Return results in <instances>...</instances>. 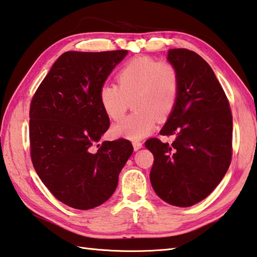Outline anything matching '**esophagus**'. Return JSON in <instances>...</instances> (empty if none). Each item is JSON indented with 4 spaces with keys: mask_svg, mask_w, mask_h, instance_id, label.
<instances>
[{
    "mask_svg": "<svg viewBox=\"0 0 257 257\" xmlns=\"http://www.w3.org/2000/svg\"><path fill=\"white\" fill-rule=\"evenodd\" d=\"M133 145H134V149L135 151H138V149H141L142 147H143V143L142 142H134L133 143Z\"/></svg>",
    "mask_w": 257,
    "mask_h": 257,
    "instance_id": "34e87169",
    "label": "esophagus"
}]
</instances>
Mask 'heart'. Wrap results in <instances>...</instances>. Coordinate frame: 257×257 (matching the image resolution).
Masks as SVG:
<instances>
[{
  "label": "heart",
  "mask_w": 257,
  "mask_h": 257,
  "mask_svg": "<svg viewBox=\"0 0 257 257\" xmlns=\"http://www.w3.org/2000/svg\"><path fill=\"white\" fill-rule=\"evenodd\" d=\"M116 85L100 87L99 101L104 113L119 120L134 102L136 112L116 122L114 137L139 141L154 132L158 123L173 112L180 95V74L173 63L149 56L129 59L115 75Z\"/></svg>",
  "instance_id": "heart-1"
}]
</instances>
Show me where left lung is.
Returning a JSON list of instances; mask_svg holds the SVG:
<instances>
[{"mask_svg":"<svg viewBox=\"0 0 257 257\" xmlns=\"http://www.w3.org/2000/svg\"><path fill=\"white\" fill-rule=\"evenodd\" d=\"M169 62L180 74V95L161 130L172 144L151 138V183L165 202L191 207L220 183L232 155V115L226 93L211 67L192 50L170 49Z\"/></svg>","mask_w":257,"mask_h":257,"instance_id":"left-lung-1","label":"left lung"}]
</instances>
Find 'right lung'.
<instances>
[{
	"label": "right lung",
	"instance_id": "right-lung-1",
	"mask_svg": "<svg viewBox=\"0 0 257 257\" xmlns=\"http://www.w3.org/2000/svg\"><path fill=\"white\" fill-rule=\"evenodd\" d=\"M128 50L66 51L40 83L30 103V156L50 193L78 210L104 203L134 152L127 139L97 144L110 119L100 87Z\"/></svg>",
	"mask_w": 257,
	"mask_h": 257
}]
</instances>
